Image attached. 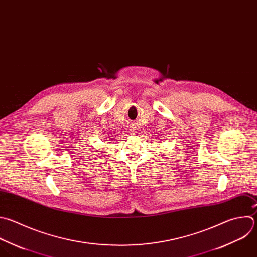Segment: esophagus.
Segmentation results:
<instances>
[{
  "label": "esophagus",
  "mask_w": 257,
  "mask_h": 257,
  "mask_svg": "<svg viewBox=\"0 0 257 257\" xmlns=\"http://www.w3.org/2000/svg\"><path fill=\"white\" fill-rule=\"evenodd\" d=\"M132 128H134V127H132ZM131 130H132V131H134V130H133V129H131Z\"/></svg>",
  "instance_id": "obj_1"
}]
</instances>
